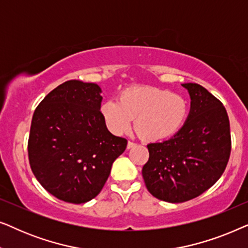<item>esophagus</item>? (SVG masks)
I'll use <instances>...</instances> for the list:
<instances>
[{"instance_id":"34e87169","label":"esophagus","mask_w":248,"mask_h":248,"mask_svg":"<svg viewBox=\"0 0 248 248\" xmlns=\"http://www.w3.org/2000/svg\"><path fill=\"white\" fill-rule=\"evenodd\" d=\"M134 145H135L134 142H132V141H128V142H127V149H131V148H133Z\"/></svg>"}]
</instances>
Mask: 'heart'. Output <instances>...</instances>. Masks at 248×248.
<instances>
[{
    "label": "heart",
    "mask_w": 248,
    "mask_h": 248,
    "mask_svg": "<svg viewBox=\"0 0 248 248\" xmlns=\"http://www.w3.org/2000/svg\"><path fill=\"white\" fill-rule=\"evenodd\" d=\"M101 115L115 134L128 131L135 117V127L149 141H160L177 133L187 117L188 105L182 94L149 86L123 90L118 100L101 105Z\"/></svg>",
    "instance_id": "b5f03b06"
}]
</instances>
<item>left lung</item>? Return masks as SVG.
Wrapping results in <instances>:
<instances>
[{
    "mask_svg": "<svg viewBox=\"0 0 248 248\" xmlns=\"http://www.w3.org/2000/svg\"><path fill=\"white\" fill-rule=\"evenodd\" d=\"M191 109L181 130L169 140L148 144L142 168L155 198L182 203L201 195L225 171L232 151L229 118L221 101L198 83H183Z\"/></svg>",
    "mask_w": 248,
    "mask_h": 248,
    "instance_id": "8db88e82",
    "label": "left lung"
}]
</instances>
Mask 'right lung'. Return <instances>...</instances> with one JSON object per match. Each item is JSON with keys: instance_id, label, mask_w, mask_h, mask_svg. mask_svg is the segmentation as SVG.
Here are the masks:
<instances>
[{"instance_id": "1", "label": "right lung", "mask_w": 248, "mask_h": 248, "mask_svg": "<svg viewBox=\"0 0 248 248\" xmlns=\"http://www.w3.org/2000/svg\"><path fill=\"white\" fill-rule=\"evenodd\" d=\"M96 83L66 81L33 113L28 140L31 170L47 192L64 202L86 203L99 194L127 140L108 131Z\"/></svg>"}]
</instances>
